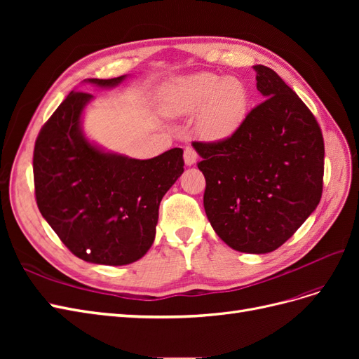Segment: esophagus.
<instances>
[{
  "mask_svg": "<svg viewBox=\"0 0 359 359\" xmlns=\"http://www.w3.org/2000/svg\"><path fill=\"white\" fill-rule=\"evenodd\" d=\"M184 161H186L187 166H193L194 163L198 161V153H196V151H194L190 147H187L186 149H184Z\"/></svg>",
  "mask_w": 359,
  "mask_h": 359,
  "instance_id": "esophagus-1",
  "label": "esophagus"
}]
</instances>
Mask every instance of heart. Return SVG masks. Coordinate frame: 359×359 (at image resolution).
I'll use <instances>...</instances> for the list:
<instances>
[{
    "label": "heart",
    "instance_id": "1",
    "mask_svg": "<svg viewBox=\"0 0 359 359\" xmlns=\"http://www.w3.org/2000/svg\"><path fill=\"white\" fill-rule=\"evenodd\" d=\"M250 94L243 81L233 76L196 73L172 83L163 95L168 115L196 114V132L208 142L232 137L245 121Z\"/></svg>",
    "mask_w": 359,
    "mask_h": 359
}]
</instances>
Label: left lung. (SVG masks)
<instances>
[{"label": "left lung", "mask_w": 359, "mask_h": 359, "mask_svg": "<svg viewBox=\"0 0 359 359\" xmlns=\"http://www.w3.org/2000/svg\"><path fill=\"white\" fill-rule=\"evenodd\" d=\"M264 102L223 142H193L206 180L203 206L215 233L236 252H274L316 210L323 137L309 107L280 76L253 66Z\"/></svg>", "instance_id": "left-lung-1"}]
</instances>
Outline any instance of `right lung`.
<instances>
[{"label":"right lung","instance_id":"obj_1","mask_svg":"<svg viewBox=\"0 0 359 359\" xmlns=\"http://www.w3.org/2000/svg\"><path fill=\"white\" fill-rule=\"evenodd\" d=\"M126 78L85 82L114 88ZM93 99L72 91L41 127L32 158L36 201L74 256L121 266L153 245L160 202L184 172L182 149L148 160L104 151L82 130L83 111Z\"/></svg>","mask_w":359,"mask_h":359}]
</instances>
